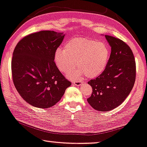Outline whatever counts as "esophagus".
Returning <instances> with one entry per match:
<instances>
[{"label": "esophagus", "mask_w": 147, "mask_h": 147, "mask_svg": "<svg viewBox=\"0 0 147 147\" xmlns=\"http://www.w3.org/2000/svg\"><path fill=\"white\" fill-rule=\"evenodd\" d=\"M72 83H73L74 85H75L76 86H81L83 83L81 81H75L72 82Z\"/></svg>", "instance_id": "1"}]
</instances>
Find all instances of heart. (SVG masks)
<instances>
[{
    "instance_id": "heart-1",
    "label": "heart",
    "mask_w": 147,
    "mask_h": 147,
    "mask_svg": "<svg viewBox=\"0 0 147 147\" xmlns=\"http://www.w3.org/2000/svg\"><path fill=\"white\" fill-rule=\"evenodd\" d=\"M110 57V50L104 42L85 38L70 39L64 50L57 49L54 55L56 67L73 79H80L86 75L95 78L103 73ZM78 63L77 71H71Z\"/></svg>"
}]
</instances>
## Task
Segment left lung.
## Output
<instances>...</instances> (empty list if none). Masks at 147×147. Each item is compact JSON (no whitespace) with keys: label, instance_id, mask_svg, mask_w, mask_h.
Returning a JSON list of instances; mask_svg holds the SVG:
<instances>
[{"label":"left lung","instance_id":"obj_1","mask_svg":"<svg viewBox=\"0 0 147 147\" xmlns=\"http://www.w3.org/2000/svg\"><path fill=\"white\" fill-rule=\"evenodd\" d=\"M105 37L111 50L108 64L101 75L88 82L93 89L88 103L100 111L112 110L122 103L136 79V62L130 47L120 39Z\"/></svg>","mask_w":147,"mask_h":147}]
</instances>
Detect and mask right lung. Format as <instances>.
<instances>
[{
  "instance_id": "obj_1",
  "label": "right lung",
  "mask_w": 147,
  "mask_h": 147,
  "mask_svg": "<svg viewBox=\"0 0 147 147\" xmlns=\"http://www.w3.org/2000/svg\"><path fill=\"white\" fill-rule=\"evenodd\" d=\"M65 34L41 31L23 38L15 47L11 62L15 87L32 106L49 108L60 100L71 85L54 62Z\"/></svg>"
}]
</instances>
